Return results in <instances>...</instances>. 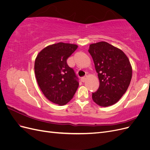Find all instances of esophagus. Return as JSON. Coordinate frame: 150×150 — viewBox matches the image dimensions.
Returning a JSON list of instances; mask_svg holds the SVG:
<instances>
[{"instance_id": "obj_1", "label": "esophagus", "mask_w": 150, "mask_h": 150, "mask_svg": "<svg viewBox=\"0 0 150 150\" xmlns=\"http://www.w3.org/2000/svg\"><path fill=\"white\" fill-rule=\"evenodd\" d=\"M86 77H87V76H85L82 77V78H81V81H82V82H84L85 80H86Z\"/></svg>"}]
</instances>
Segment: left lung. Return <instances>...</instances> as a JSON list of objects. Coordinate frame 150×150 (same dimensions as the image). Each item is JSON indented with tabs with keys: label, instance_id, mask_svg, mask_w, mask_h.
Here are the masks:
<instances>
[{
	"label": "left lung",
	"instance_id": "8db88e82",
	"mask_svg": "<svg viewBox=\"0 0 150 150\" xmlns=\"http://www.w3.org/2000/svg\"><path fill=\"white\" fill-rule=\"evenodd\" d=\"M88 51L99 80L93 100L103 107L115 104L126 93L132 78L128 58L121 49L103 41L90 44Z\"/></svg>",
	"mask_w": 150,
	"mask_h": 150
}]
</instances>
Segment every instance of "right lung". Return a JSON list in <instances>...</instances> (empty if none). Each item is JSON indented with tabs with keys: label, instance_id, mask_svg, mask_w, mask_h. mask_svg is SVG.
Returning <instances> with one entry per match:
<instances>
[{
	"label": "right lung",
	"instance_id": "obj_1",
	"mask_svg": "<svg viewBox=\"0 0 150 150\" xmlns=\"http://www.w3.org/2000/svg\"><path fill=\"white\" fill-rule=\"evenodd\" d=\"M76 44L59 42L44 48L35 58L34 71L42 92L49 101L63 106L73 98L79 83L67 59L78 48Z\"/></svg>",
	"mask_w": 150,
	"mask_h": 150
}]
</instances>
